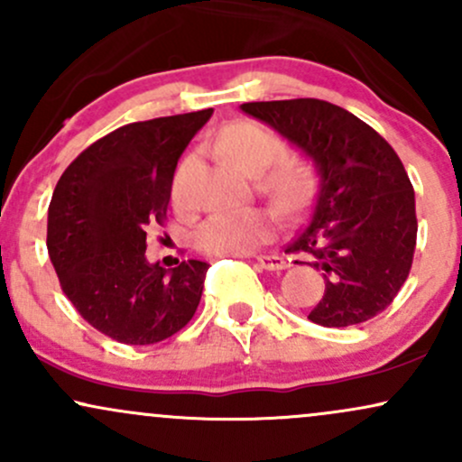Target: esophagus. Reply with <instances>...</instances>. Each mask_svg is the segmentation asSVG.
I'll use <instances>...</instances> for the list:
<instances>
[{"instance_id": "obj_1", "label": "esophagus", "mask_w": 462, "mask_h": 462, "mask_svg": "<svg viewBox=\"0 0 462 462\" xmlns=\"http://www.w3.org/2000/svg\"><path fill=\"white\" fill-rule=\"evenodd\" d=\"M256 263L263 269H267V272H282V269L289 267V263L282 256H278V254H264V256L256 258Z\"/></svg>"}]
</instances>
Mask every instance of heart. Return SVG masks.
Returning <instances> with one entry per match:
<instances>
[{
  "mask_svg": "<svg viewBox=\"0 0 462 462\" xmlns=\"http://www.w3.org/2000/svg\"><path fill=\"white\" fill-rule=\"evenodd\" d=\"M221 156L238 171L256 176L264 171L282 147L272 132L256 124H235L219 136ZM310 169L301 162L282 161L273 164L263 178V189L282 213H295L306 204L312 193ZM178 193V182H176ZM275 230V217L264 208H243L230 213H215L204 221L195 232V245L206 254L232 256L247 254L272 238Z\"/></svg>",
  "mask_w": 462,
  "mask_h": 462,
  "instance_id": "b5f03b06",
  "label": "heart"
}]
</instances>
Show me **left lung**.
<instances>
[{
    "label": "left lung",
    "instance_id": "8db88e82",
    "mask_svg": "<svg viewBox=\"0 0 462 462\" xmlns=\"http://www.w3.org/2000/svg\"><path fill=\"white\" fill-rule=\"evenodd\" d=\"M315 164L309 224L286 247L309 254L326 293L309 319L356 326L383 312L406 282L417 243L415 190L393 147L341 106L321 99L241 104Z\"/></svg>",
    "mask_w": 462,
    "mask_h": 462
}]
</instances>
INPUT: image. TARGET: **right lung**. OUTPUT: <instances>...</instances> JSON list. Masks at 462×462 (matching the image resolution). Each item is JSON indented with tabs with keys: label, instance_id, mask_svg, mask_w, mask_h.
Returning <instances> with one entry per match:
<instances>
[{
	"label": "right lung",
	"instance_id": "add662e5",
	"mask_svg": "<svg viewBox=\"0 0 462 462\" xmlns=\"http://www.w3.org/2000/svg\"><path fill=\"white\" fill-rule=\"evenodd\" d=\"M213 108L139 121L95 141L65 169L47 210V252L76 310L106 337L152 346L198 310L208 264L162 269L145 256L178 161Z\"/></svg>",
	"mask_w": 462,
	"mask_h": 462
}]
</instances>
